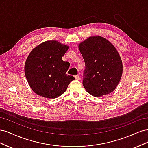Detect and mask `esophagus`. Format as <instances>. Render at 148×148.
<instances>
[{"label": "esophagus", "instance_id": "obj_1", "mask_svg": "<svg viewBox=\"0 0 148 148\" xmlns=\"http://www.w3.org/2000/svg\"><path fill=\"white\" fill-rule=\"evenodd\" d=\"M75 78L76 80H78V79H80V77H79L78 75H75Z\"/></svg>", "mask_w": 148, "mask_h": 148}]
</instances>
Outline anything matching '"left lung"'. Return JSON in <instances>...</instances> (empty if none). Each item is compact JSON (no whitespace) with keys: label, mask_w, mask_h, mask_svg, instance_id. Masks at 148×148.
I'll use <instances>...</instances> for the list:
<instances>
[{"label":"left lung","mask_w":148,"mask_h":148,"mask_svg":"<svg viewBox=\"0 0 148 148\" xmlns=\"http://www.w3.org/2000/svg\"><path fill=\"white\" fill-rule=\"evenodd\" d=\"M78 48L86 66L83 84L86 91L95 97L113 92L123 72L122 59L113 44L96 36L79 43Z\"/></svg>","instance_id":"1"}]
</instances>
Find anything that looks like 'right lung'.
I'll use <instances>...</instances> for the list:
<instances>
[{"instance_id": "obj_1", "label": "right lung", "mask_w": 148, "mask_h": 148, "mask_svg": "<svg viewBox=\"0 0 148 148\" xmlns=\"http://www.w3.org/2000/svg\"><path fill=\"white\" fill-rule=\"evenodd\" d=\"M69 46L57 41H47L34 48L25 65V74L31 89L43 97L54 99L65 92L75 79L68 75L70 63L62 57Z\"/></svg>"}]
</instances>
